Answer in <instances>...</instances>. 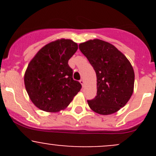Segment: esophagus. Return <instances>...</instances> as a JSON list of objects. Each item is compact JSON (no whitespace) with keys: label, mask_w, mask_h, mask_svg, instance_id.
Segmentation results:
<instances>
[{"label":"esophagus","mask_w":156,"mask_h":156,"mask_svg":"<svg viewBox=\"0 0 156 156\" xmlns=\"http://www.w3.org/2000/svg\"><path fill=\"white\" fill-rule=\"evenodd\" d=\"M79 81H80V83H81V85H82V87H84V80H83V79H81V80H80Z\"/></svg>","instance_id":"1"}]
</instances>
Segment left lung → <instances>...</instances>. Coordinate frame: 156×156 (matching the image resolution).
<instances>
[{"label":"left lung","mask_w":156,"mask_h":156,"mask_svg":"<svg viewBox=\"0 0 156 156\" xmlns=\"http://www.w3.org/2000/svg\"><path fill=\"white\" fill-rule=\"evenodd\" d=\"M97 75L95 98L90 108L100 115H110L124 107L133 91L134 72L126 56L114 45L94 39L79 44Z\"/></svg>","instance_id":"8db88e82"}]
</instances>
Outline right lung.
<instances>
[{
  "label": "right lung",
  "mask_w": 156,
  "mask_h": 156,
  "mask_svg": "<svg viewBox=\"0 0 156 156\" xmlns=\"http://www.w3.org/2000/svg\"><path fill=\"white\" fill-rule=\"evenodd\" d=\"M78 50L69 39H59L43 47L30 61L24 75L26 91L40 109L56 112L64 109L81 88L73 80L69 59Z\"/></svg>",
  "instance_id": "add662e5"
}]
</instances>
